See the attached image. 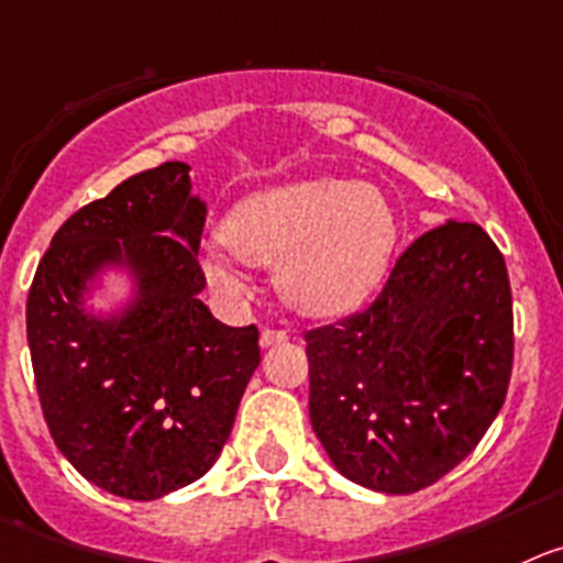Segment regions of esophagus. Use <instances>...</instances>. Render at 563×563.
I'll return each instance as SVG.
<instances>
[{
	"mask_svg": "<svg viewBox=\"0 0 563 563\" xmlns=\"http://www.w3.org/2000/svg\"><path fill=\"white\" fill-rule=\"evenodd\" d=\"M288 341V333L280 328H266L264 333H261V346H275V344H286Z\"/></svg>",
	"mask_w": 563,
	"mask_h": 563,
	"instance_id": "1",
	"label": "esophagus"
}]
</instances>
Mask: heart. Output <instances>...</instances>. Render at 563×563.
Listing matches in <instances>:
<instances>
[{
  "label": "heart",
  "mask_w": 563,
  "mask_h": 563,
  "mask_svg": "<svg viewBox=\"0 0 563 563\" xmlns=\"http://www.w3.org/2000/svg\"><path fill=\"white\" fill-rule=\"evenodd\" d=\"M228 246L205 250V275L235 291L239 261L277 269V288L306 317H341L369 297L397 244V219L377 188L341 177L252 194L224 224Z\"/></svg>",
  "instance_id": "1"
}]
</instances>
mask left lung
<instances>
[{
	"label": "left lung",
	"instance_id": "1",
	"mask_svg": "<svg viewBox=\"0 0 563 563\" xmlns=\"http://www.w3.org/2000/svg\"><path fill=\"white\" fill-rule=\"evenodd\" d=\"M311 424L335 470L411 495L459 466L506 402V257L475 222L419 235L375 302L306 333Z\"/></svg>",
	"mask_w": 563,
	"mask_h": 563
}]
</instances>
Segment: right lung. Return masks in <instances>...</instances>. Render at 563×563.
<instances>
[{"mask_svg":"<svg viewBox=\"0 0 563 563\" xmlns=\"http://www.w3.org/2000/svg\"><path fill=\"white\" fill-rule=\"evenodd\" d=\"M202 228L188 166L161 163L71 213L30 286L46 428L86 481L124 500H157L217 464L261 364L255 324L228 328L199 299ZM122 256L140 275V302L110 323L86 318L85 283Z\"/></svg>","mask_w":563,"mask_h":563,"instance_id":"obj_1","label":"right lung"}]
</instances>
